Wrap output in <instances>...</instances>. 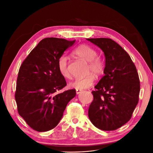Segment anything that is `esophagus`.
<instances>
[{"label": "esophagus", "mask_w": 153, "mask_h": 153, "mask_svg": "<svg viewBox=\"0 0 153 153\" xmlns=\"http://www.w3.org/2000/svg\"><path fill=\"white\" fill-rule=\"evenodd\" d=\"M82 92V90H80V89H76V94H79L80 93H81Z\"/></svg>", "instance_id": "1"}]
</instances>
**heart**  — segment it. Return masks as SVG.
<instances>
[{
    "label": "heart",
    "instance_id": "heart-1",
    "mask_svg": "<svg viewBox=\"0 0 153 153\" xmlns=\"http://www.w3.org/2000/svg\"><path fill=\"white\" fill-rule=\"evenodd\" d=\"M75 58L84 61L89 64L87 76L83 78L76 79L70 83L69 86L76 89H84L91 87L96 79V75L100 76L105 71V62L100 56H97V52L94 48L87 45H79L72 53ZM58 67L61 75L66 79L71 77L68 69V60L65 56H61L58 61Z\"/></svg>",
    "mask_w": 153,
    "mask_h": 153
}]
</instances>
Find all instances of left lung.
<instances>
[{"instance_id":"obj_1","label":"left lung","mask_w":153,"mask_h":153,"mask_svg":"<svg viewBox=\"0 0 153 153\" xmlns=\"http://www.w3.org/2000/svg\"><path fill=\"white\" fill-rule=\"evenodd\" d=\"M105 56L104 76L92 91L88 111L92 124L103 131H113L126 123L137 105L140 79L134 64L122 47L110 38H88Z\"/></svg>"}]
</instances>
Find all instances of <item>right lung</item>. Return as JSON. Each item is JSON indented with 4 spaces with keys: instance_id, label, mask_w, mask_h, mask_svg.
<instances>
[{
    "instance_id": "obj_1",
    "label": "right lung",
    "mask_w": 153,
    "mask_h": 153,
    "mask_svg": "<svg viewBox=\"0 0 153 153\" xmlns=\"http://www.w3.org/2000/svg\"><path fill=\"white\" fill-rule=\"evenodd\" d=\"M75 42L44 38L20 66L15 98L19 115L35 131H47L57 126L67 104L76 96L75 89L58 94L67 85L58 61Z\"/></svg>"
}]
</instances>
